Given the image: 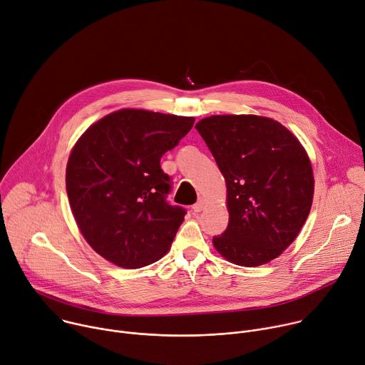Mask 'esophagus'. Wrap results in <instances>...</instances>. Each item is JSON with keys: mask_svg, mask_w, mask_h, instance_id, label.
Here are the masks:
<instances>
[{"mask_svg": "<svg viewBox=\"0 0 365 365\" xmlns=\"http://www.w3.org/2000/svg\"><path fill=\"white\" fill-rule=\"evenodd\" d=\"M205 207H206V200H205L203 197H200V200L192 206V210H194L195 213H200V212L205 210Z\"/></svg>", "mask_w": 365, "mask_h": 365, "instance_id": "esophagus-1", "label": "esophagus"}]
</instances>
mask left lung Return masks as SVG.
Here are the masks:
<instances>
[{
  "mask_svg": "<svg viewBox=\"0 0 365 365\" xmlns=\"http://www.w3.org/2000/svg\"><path fill=\"white\" fill-rule=\"evenodd\" d=\"M195 129L226 182L229 225L213 237L229 262L258 267L284 252L302 230L313 201L312 162L300 140L277 120L217 114Z\"/></svg>",
  "mask_w": 365,
  "mask_h": 365,
  "instance_id": "obj_1",
  "label": "left lung"
}]
</instances>
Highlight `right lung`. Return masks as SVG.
I'll list each match as a JSON object with an SVG mask.
<instances>
[{
    "label": "right lung",
    "mask_w": 365,
    "mask_h": 365,
    "mask_svg": "<svg viewBox=\"0 0 365 365\" xmlns=\"http://www.w3.org/2000/svg\"><path fill=\"white\" fill-rule=\"evenodd\" d=\"M194 117L121 108L93 123L73 145L66 192L79 232L121 268L156 262L170 248L185 210L170 206V177L159 160L191 130Z\"/></svg>",
    "instance_id": "1"
}]
</instances>
